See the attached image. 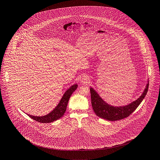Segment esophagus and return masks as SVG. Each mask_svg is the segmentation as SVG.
<instances>
[{"label": "esophagus", "mask_w": 160, "mask_h": 160, "mask_svg": "<svg viewBox=\"0 0 160 160\" xmlns=\"http://www.w3.org/2000/svg\"><path fill=\"white\" fill-rule=\"evenodd\" d=\"M82 82H84V83H87V82H88V79L86 78H84V79H82Z\"/></svg>", "instance_id": "obj_1"}]
</instances>
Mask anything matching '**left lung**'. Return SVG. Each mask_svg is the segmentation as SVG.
<instances>
[{"label": "left lung", "mask_w": 160, "mask_h": 160, "mask_svg": "<svg viewBox=\"0 0 160 160\" xmlns=\"http://www.w3.org/2000/svg\"><path fill=\"white\" fill-rule=\"evenodd\" d=\"M148 86L149 84L148 83L142 95L138 100L128 105L121 107H114L109 105L102 100L99 95L92 88H90V91L93 110L97 116L109 121L120 120L128 117L136 109L144 98L148 91Z\"/></svg>", "instance_id": "1"}]
</instances>
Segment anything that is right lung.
<instances>
[{"instance_id":"1","label":"right lung","mask_w":160,"mask_h":160,"mask_svg":"<svg viewBox=\"0 0 160 160\" xmlns=\"http://www.w3.org/2000/svg\"><path fill=\"white\" fill-rule=\"evenodd\" d=\"M77 87H78L77 84H74L70 88H68L66 91V92L64 93L63 97L62 98L60 102L58 103L57 107L48 115L42 117L33 116L29 114L28 115L34 120L37 121L38 122L44 123L52 122L58 118H61L65 112L68 100L72 94L75 91Z\"/></svg>"}]
</instances>
